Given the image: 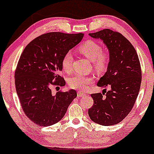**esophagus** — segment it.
I'll return each mask as SVG.
<instances>
[{"label": "esophagus", "mask_w": 154, "mask_h": 154, "mask_svg": "<svg viewBox=\"0 0 154 154\" xmlns=\"http://www.w3.org/2000/svg\"><path fill=\"white\" fill-rule=\"evenodd\" d=\"M77 96L78 97H82V96H85V94L83 92H81V91H78L77 93Z\"/></svg>", "instance_id": "obj_1"}]
</instances>
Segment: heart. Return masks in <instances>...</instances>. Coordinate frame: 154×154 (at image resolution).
Listing matches in <instances>:
<instances>
[{
  "label": "heart",
  "instance_id": "obj_1",
  "mask_svg": "<svg viewBox=\"0 0 154 154\" xmlns=\"http://www.w3.org/2000/svg\"><path fill=\"white\" fill-rule=\"evenodd\" d=\"M78 51L92 62L93 66L96 71H103L107 66L109 56L106 53L102 51L101 45L96 41L87 40L79 45ZM72 62L73 56L71 53L68 52L64 55L62 58L61 66L63 70L67 73L71 71ZM94 79L92 77L77 74L68 79V84L71 88L83 90L87 86L92 83Z\"/></svg>",
  "mask_w": 154,
  "mask_h": 154
}]
</instances>
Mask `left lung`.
<instances>
[{"label":"left lung","mask_w":154,"mask_h":154,"mask_svg":"<svg viewBox=\"0 0 154 154\" xmlns=\"http://www.w3.org/2000/svg\"><path fill=\"white\" fill-rule=\"evenodd\" d=\"M94 38L103 41L109 51L107 71L97 86H109L105 94H93L94 105L88 116L94 122L102 126L120 123L134 107L141 83V68L137 53L122 34L110 29L89 33Z\"/></svg>","instance_id":"obj_1"}]
</instances>
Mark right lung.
<instances>
[{"label":"right lung","instance_id":"1","mask_svg":"<svg viewBox=\"0 0 154 154\" xmlns=\"http://www.w3.org/2000/svg\"><path fill=\"white\" fill-rule=\"evenodd\" d=\"M83 33H47L31 41L23 51L15 71L16 92L25 114L35 124L52 126L63 119L77 96L73 89L51 94L52 85L63 86L64 55L80 43Z\"/></svg>","mask_w":154,"mask_h":154}]
</instances>
